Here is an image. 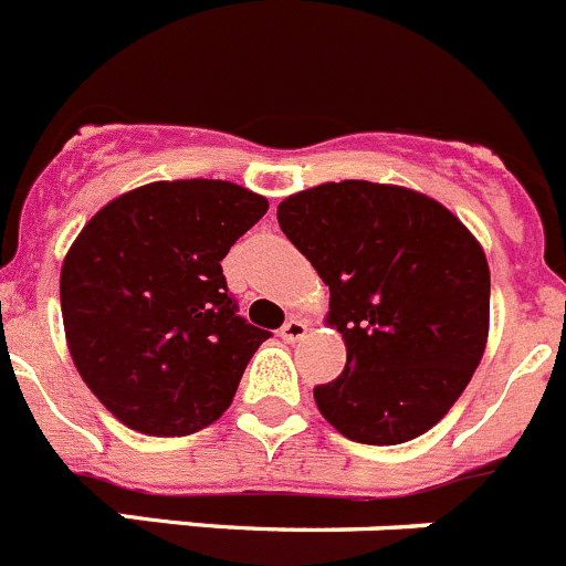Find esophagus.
Here are the masks:
<instances>
[{
    "label": "esophagus",
    "mask_w": 566,
    "mask_h": 566,
    "mask_svg": "<svg viewBox=\"0 0 566 566\" xmlns=\"http://www.w3.org/2000/svg\"><path fill=\"white\" fill-rule=\"evenodd\" d=\"M306 334H308V326L300 317L286 319V326L280 328V337L286 339V343H297V339H303Z\"/></svg>",
    "instance_id": "obj_1"
}]
</instances>
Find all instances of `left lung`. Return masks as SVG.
<instances>
[{
	"instance_id": "obj_1",
	"label": "left lung",
	"mask_w": 566,
	"mask_h": 566,
	"mask_svg": "<svg viewBox=\"0 0 566 566\" xmlns=\"http://www.w3.org/2000/svg\"><path fill=\"white\" fill-rule=\"evenodd\" d=\"M283 234L328 286L345 368L314 388L345 439L399 444L451 411L490 332L484 249L451 209L397 184L328 181L277 207Z\"/></svg>"
}]
</instances>
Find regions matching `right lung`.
<instances>
[{"instance_id":"1","label":"right lung","mask_w":566,"mask_h":566,"mask_svg":"<svg viewBox=\"0 0 566 566\" xmlns=\"http://www.w3.org/2000/svg\"><path fill=\"white\" fill-rule=\"evenodd\" d=\"M232 181H153L98 209L62 263L70 357L118 422L187 437L232 405L269 332L238 317L221 260L266 214Z\"/></svg>"}]
</instances>
